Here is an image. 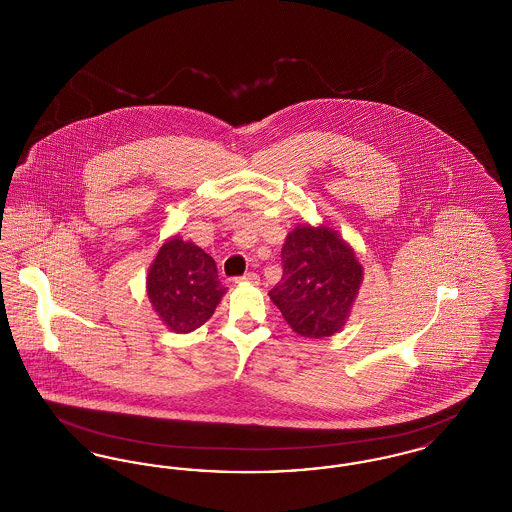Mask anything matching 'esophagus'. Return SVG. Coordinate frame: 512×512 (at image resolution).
Instances as JSON below:
<instances>
[{
    "instance_id": "1",
    "label": "esophagus",
    "mask_w": 512,
    "mask_h": 512,
    "mask_svg": "<svg viewBox=\"0 0 512 512\" xmlns=\"http://www.w3.org/2000/svg\"><path fill=\"white\" fill-rule=\"evenodd\" d=\"M238 284H259V274L257 272H247L244 276L236 278Z\"/></svg>"
}]
</instances>
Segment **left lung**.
<instances>
[{"label": "left lung", "instance_id": "left-lung-1", "mask_svg": "<svg viewBox=\"0 0 512 512\" xmlns=\"http://www.w3.org/2000/svg\"><path fill=\"white\" fill-rule=\"evenodd\" d=\"M282 280L268 292L303 338L338 334L363 282V267L336 230L299 224L282 245Z\"/></svg>", "mask_w": 512, "mask_h": 512}]
</instances>
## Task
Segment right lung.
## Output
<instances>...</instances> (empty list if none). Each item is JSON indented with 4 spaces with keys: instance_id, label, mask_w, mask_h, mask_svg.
Instances as JSON below:
<instances>
[{
    "instance_id": "add662e5",
    "label": "right lung",
    "mask_w": 512,
    "mask_h": 512,
    "mask_svg": "<svg viewBox=\"0 0 512 512\" xmlns=\"http://www.w3.org/2000/svg\"><path fill=\"white\" fill-rule=\"evenodd\" d=\"M224 293L215 259L178 236L161 245L147 272V297L163 324L176 334L205 324Z\"/></svg>"
}]
</instances>
